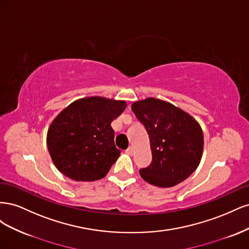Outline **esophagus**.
Masks as SVG:
<instances>
[{"instance_id": "esophagus-1", "label": "esophagus", "mask_w": 249, "mask_h": 249, "mask_svg": "<svg viewBox=\"0 0 249 249\" xmlns=\"http://www.w3.org/2000/svg\"><path fill=\"white\" fill-rule=\"evenodd\" d=\"M126 154L129 155V156H133V154H134V148L131 146V147H129L126 149Z\"/></svg>"}]
</instances>
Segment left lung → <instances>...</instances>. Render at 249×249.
I'll return each instance as SVG.
<instances>
[{
  "label": "left lung",
  "instance_id": "8db88e82",
  "mask_svg": "<svg viewBox=\"0 0 249 249\" xmlns=\"http://www.w3.org/2000/svg\"><path fill=\"white\" fill-rule=\"evenodd\" d=\"M135 115L147 131L153 161L140 169L145 182L161 188L173 187L189 178L198 167L203 134L190 114L155 97L135 102Z\"/></svg>",
  "mask_w": 249,
  "mask_h": 249
}]
</instances>
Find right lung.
<instances>
[{
	"label": "right lung",
	"mask_w": 249,
	"mask_h": 249,
	"mask_svg": "<svg viewBox=\"0 0 249 249\" xmlns=\"http://www.w3.org/2000/svg\"><path fill=\"white\" fill-rule=\"evenodd\" d=\"M125 108L124 101L90 96L60 112L47 134L49 153L57 169L78 182L106 176L120 156L111 123Z\"/></svg>",
	"instance_id": "obj_1"
}]
</instances>
